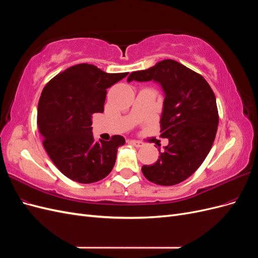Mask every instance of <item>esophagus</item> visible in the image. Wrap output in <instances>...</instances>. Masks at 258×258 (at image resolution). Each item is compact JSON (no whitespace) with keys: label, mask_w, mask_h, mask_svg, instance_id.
<instances>
[{"label":"esophagus","mask_w":258,"mask_h":258,"mask_svg":"<svg viewBox=\"0 0 258 258\" xmlns=\"http://www.w3.org/2000/svg\"><path fill=\"white\" fill-rule=\"evenodd\" d=\"M130 143H131L132 145H134V146H136V147H141V146H143V143L139 142V141H135V140H131Z\"/></svg>","instance_id":"1"}]
</instances>
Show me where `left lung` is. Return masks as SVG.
I'll return each mask as SVG.
<instances>
[{
  "label": "left lung",
  "instance_id": "1",
  "mask_svg": "<svg viewBox=\"0 0 258 258\" xmlns=\"http://www.w3.org/2000/svg\"><path fill=\"white\" fill-rule=\"evenodd\" d=\"M158 83L165 93L160 117L161 138L169 144L154 165L143 166L144 176L171 186L196 171L213 145L218 126L216 99L200 74L179 62L166 59L143 71L132 72L127 82Z\"/></svg>",
  "mask_w": 258,
  "mask_h": 258
}]
</instances>
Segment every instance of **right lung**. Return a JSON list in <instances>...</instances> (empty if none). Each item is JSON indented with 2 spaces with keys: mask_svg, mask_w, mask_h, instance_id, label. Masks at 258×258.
Instances as JSON below:
<instances>
[{
  "mask_svg": "<svg viewBox=\"0 0 258 258\" xmlns=\"http://www.w3.org/2000/svg\"><path fill=\"white\" fill-rule=\"evenodd\" d=\"M127 75L82 63L54 76L43 89L37 107L38 131L54 166L72 181L95 183L112 171L124 139L114 136L111 141H96L92 114L103 113L106 89Z\"/></svg>",
  "mask_w": 258,
  "mask_h": 258,
  "instance_id": "add662e5",
  "label": "right lung"
}]
</instances>
